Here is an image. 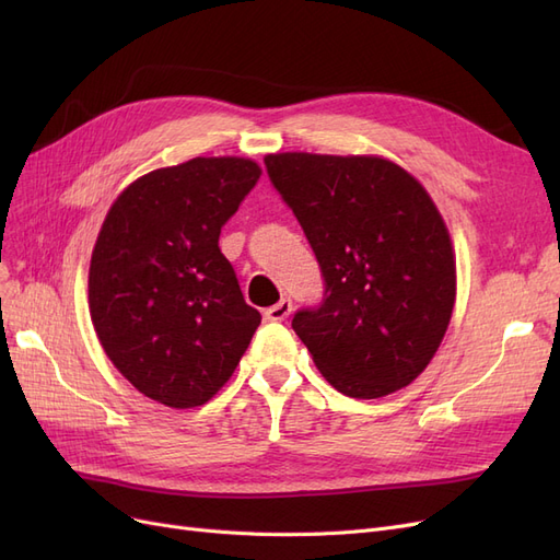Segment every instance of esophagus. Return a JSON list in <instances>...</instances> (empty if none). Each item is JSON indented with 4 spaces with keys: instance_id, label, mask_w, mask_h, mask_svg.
<instances>
[{
    "instance_id": "34e87169",
    "label": "esophagus",
    "mask_w": 560,
    "mask_h": 560,
    "mask_svg": "<svg viewBox=\"0 0 560 560\" xmlns=\"http://www.w3.org/2000/svg\"><path fill=\"white\" fill-rule=\"evenodd\" d=\"M290 315H292V301L290 299H282L280 303H276V306H270L266 311V319H270V322H284Z\"/></svg>"
}]
</instances>
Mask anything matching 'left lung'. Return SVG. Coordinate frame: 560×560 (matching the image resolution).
<instances>
[{
    "mask_svg": "<svg viewBox=\"0 0 560 560\" xmlns=\"http://www.w3.org/2000/svg\"><path fill=\"white\" fill-rule=\"evenodd\" d=\"M264 163L325 276V303L292 319L319 374L354 399L413 383L457 290L451 233L425 186L374 154L282 151Z\"/></svg>",
    "mask_w": 560,
    "mask_h": 560,
    "instance_id": "obj_1",
    "label": "left lung"
}]
</instances>
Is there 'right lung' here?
I'll return each instance as SVG.
<instances>
[{
    "mask_svg": "<svg viewBox=\"0 0 560 560\" xmlns=\"http://www.w3.org/2000/svg\"><path fill=\"white\" fill-rule=\"evenodd\" d=\"M261 177L257 161L196 156L116 196L91 254L97 341L135 389L171 409L210 401L261 315L245 303L219 233Z\"/></svg>",
    "mask_w": 560,
    "mask_h": 560,
    "instance_id": "right-lung-1",
    "label": "right lung"
}]
</instances>
